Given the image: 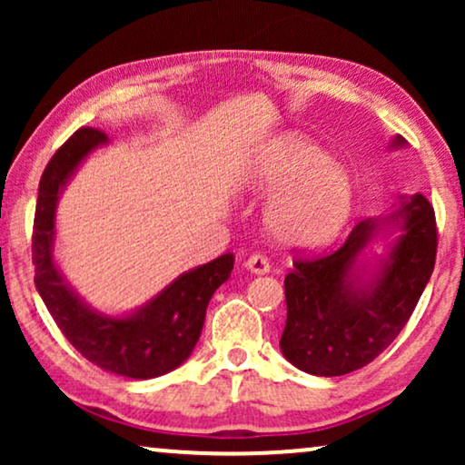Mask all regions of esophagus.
<instances>
[{
	"mask_svg": "<svg viewBox=\"0 0 465 465\" xmlns=\"http://www.w3.org/2000/svg\"><path fill=\"white\" fill-rule=\"evenodd\" d=\"M245 266L250 269L252 272H256V275H264V272L271 271V264L269 260H266L262 253H252L250 258L245 260Z\"/></svg>",
	"mask_w": 465,
	"mask_h": 465,
	"instance_id": "esophagus-1",
	"label": "esophagus"
}]
</instances>
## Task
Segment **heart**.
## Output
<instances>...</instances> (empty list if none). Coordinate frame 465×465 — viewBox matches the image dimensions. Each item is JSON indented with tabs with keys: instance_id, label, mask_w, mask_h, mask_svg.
<instances>
[{
	"instance_id": "obj_1",
	"label": "heart",
	"mask_w": 465,
	"mask_h": 465,
	"mask_svg": "<svg viewBox=\"0 0 465 465\" xmlns=\"http://www.w3.org/2000/svg\"><path fill=\"white\" fill-rule=\"evenodd\" d=\"M252 188L277 196L266 212L271 232L298 247L332 241L351 213L353 188L345 171L309 139L285 135L252 175Z\"/></svg>"
}]
</instances>
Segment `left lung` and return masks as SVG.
Instances as JSON below:
<instances>
[{"instance_id": "1", "label": "left lung", "mask_w": 465, "mask_h": 465, "mask_svg": "<svg viewBox=\"0 0 465 465\" xmlns=\"http://www.w3.org/2000/svg\"><path fill=\"white\" fill-rule=\"evenodd\" d=\"M391 145L402 148L404 137ZM391 223L401 234L391 256L364 278L361 252ZM436 247L434 207L423 194H412L390 218L360 220L336 252L296 258L285 277L283 358L317 377H341L371 364L411 320L434 271Z\"/></svg>"}]
</instances>
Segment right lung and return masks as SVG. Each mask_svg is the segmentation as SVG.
Here are the masks:
<instances>
[{"label": "right lung", "instance_id": "add662e5", "mask_svg": "<svg viewBox=\"0 0 465 465\" xmlns=\"http://www.w3.org/2000/svg\"><path fill=\"white\" fill-rule=\"evenodd\" d=\"M104 143V131L82 126L44 169L34 220L35 288L65 339L88 361L123 377L154 379L183 364L193 353L207 304L231 277L234 256L224 253L183 272L131 315L110 317L82 302L54 264V212L61 190L78 164Z\"/></svg>", "mask_w": 465, "mask_h": 465}]
</instances>
